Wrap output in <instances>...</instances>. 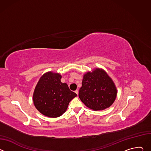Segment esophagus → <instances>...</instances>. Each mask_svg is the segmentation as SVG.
<instances>
[{
  "label": "esophagus",
  "mask_w": 151,
  "mask_h": 151,
  "mask_svg": "<svg viewBox=\"0 0 151 151\" xmlns=\"http://www.w3.org/2000/svg\"><path fill=\"white\" fill-rule=\"evenodd\" d=\"M75 93H76V94H77V95H78V93H79V91L78 90H76L75 91Z\"/></svg>",
  "instance_id": "obj_1"
}]
</instances>
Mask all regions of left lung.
I'll return each instance as SVG.
<instances>
[{
    "mask_svg": "<svg viewBox=\"0 0 151 151\" xmlns=\"http://www.w3.org/2000/svg\"><path fill=\"white\" fill-rule=\"evenodd\" d=\"M116 89L111 78L104 70L96 69L83 76L79 97L86 106L94 111L110 107L116 97Z\"/></svg>",
    "mask_w": 151,
    "mask_h": 151,
    "instance_id": "1",
    "label": "left lung"
}]
</instances>
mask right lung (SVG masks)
Returning a JSON list of instances; mask_svg holds the SVG:
<instances>
[{"label":"right lung","instance_id":"obj_1","mask_svg":"<svg viewBox=\"0 0 151 151\" xmlns=\"http://www.w3.org/2000/svg\"><path fill=\"white\" fill-rule=\"evenodd\" d=\"M58 73L48 72L39 79L33 94L36 108L44 115L56 118L66 112L69 102L77 94L61 82Z\"/></svg>","mask_w":151,"mask_h":151}]
</instances>
